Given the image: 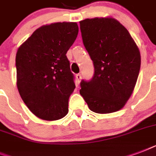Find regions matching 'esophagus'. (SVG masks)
Returning a JSON list of instances; mask_svg holds the SVG:
<instances>
[{
	"label": "esophagus",
	"instance_id": "34e87169",
	"mask_svg": "<svg viewBox=\"0 0 156 156\" xmlns=\"http://www.w3.org/2000/svg\"><path fill=\"white\" fill-rule=\"evenodd\" d=\"M75 77H76V81H77V83H78L79 82H80L81 78H82V75H81L80 73H77V74L75 75Z\"/></svg>",
	"mask_w": 156,
	"mask_h": 156
}]
</instances>
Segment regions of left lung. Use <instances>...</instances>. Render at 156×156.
I'll return each instance as SVG.
<instances>
[{
	"mask_svg": "<svg viewBox=\"0 0 156 156\" xmlns=\"http://www.w3.org/2000/svg\"><path fill=\"white\" fill-rule=\"evenodd\" d=\"M79 23L83 44L94 65L92 78L81 81L80 95L96 113L118 111L135 87L141 66L139 50L116 19L87 18Z\"/></svg>",
	"mask_w": 156,
	"mask_h": 156,
	"instance_id": "obj_1",
	"label": "left lung"
}]
</instances>
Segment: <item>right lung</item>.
<instances>
[{
	"label": "right lung",
	"mask_w": 156,
	"mask_h": 156,
	"mask_svg": "<svg viewBox=\"0 0 156 156\" xmlns=\"http://www.w3.org/2000/svg\"><path fill=\"white\" fill-rule=\"evenodd\" d=\"M76 23L43 26L16 54L17 86L23 102L39 118L55 121L68 113L74 75L66 52L78 36Z\"/></svg>",
	"instance_id": "obj_1"
}]
</instances>
